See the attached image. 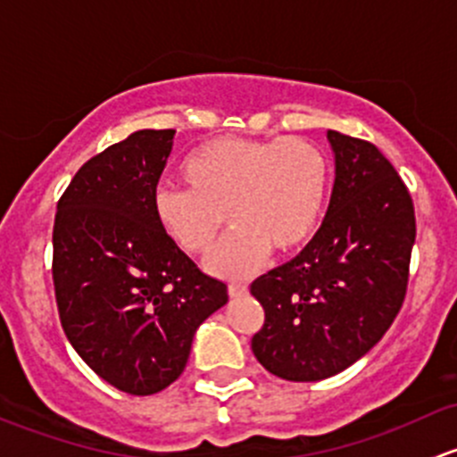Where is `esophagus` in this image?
<instances>
[{
    "label": "esophagus",
    "mask_w": 457,
    "mask_h": 457,
    "mask_svg": "<svg viewBox=\"0 0 457 457\" xmlns=\"http://www.w3.org/2000/svg\"><path fill=\"white\" fill-rule=\"evenodd\" d=\"M228 294L232 298H238V296H245L247 294V285H243V283H232V285H228Z\"/></svg>",
    "instance_id": "esophagus-1"
}]
</instances>
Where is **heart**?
Returning <instances> with one entry per match:
<instances>
[{"label": "heart", "instance_id": "obj_1", "mask_svg": "<svg viewBox=\"0 0 457 457\" xmlns=\"http://www.w3.org/2000/svg\"><path fill=\"white\" fill-rule=\"evenodd\" d=\"M186 190H161L154 216L170 241L207 256L225 225L234 232L210 261L220 278H245L271 250L294 254L314 238L329 190L325 154L303 139H214L179 168Z\"/></svg>", "mask_w": 457, "mask_h": 457}]
</instances>
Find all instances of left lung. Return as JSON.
<instances>
[{
	"label": "left lung",
	"mask_w": 457,
	"mask_h": 457,
	"mask_svg": "<svg viewBox=\"0 0 457 457\" xmlns=\"http://www.w3.org/2000/svg\"><path fill=\"white\" fill-rule=\"evenodd\" d=\"M336 183L316 237L285 265L258 276L252 296L265 322L252 338L274 376H336L385 336L407 296L416 212L407 186L370 141L327 132Z\"/></svg>",
	"instance_id": "left-lung-1"
}]
</instances>
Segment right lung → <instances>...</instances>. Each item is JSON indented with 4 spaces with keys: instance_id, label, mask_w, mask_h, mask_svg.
I'll return each mask as SVG.
<instances>
[{
    "instance_id": "right-lung-1",
    "label": "right lung",
    "mask_w": 457,
    "mask_h": 457,
    "mask_svg": "<svg viewBox=\"0 0 457 457\" xmlns=\"http://www.w3.org/2000/svg\"><path fill=\"white\" fill-rule=\"evenodd\" d=\"M174 130H139L87 159L57 203L59 320L101 380L130 395L172 385L228 285L203 274L154 216Z\"/></svg>"
}]
</instances>
